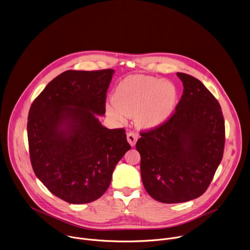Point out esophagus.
<instances>
[{
	"mask_svg": "<svg viewBox=\"0 0 250 250\" xmlns=\"http://www.w3.org/2000/svg\"><path fill=\"white\" fill-rule=\"evenodd\" d=\"M126 138H127V141L128 143L131 145V146H134L136 141H137V138H138V135L134 132V131H129L126 135Z\"/></svg>",
	"mask_w": 250,
	"mask_h": 250,
	"instance_id": "obj_1",
	"label": "esophagus"
}]
</instances>
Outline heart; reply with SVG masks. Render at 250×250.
Returning <instances> with one entry per match:
<instances>
[{"instance_id": "obj_1", "label": "heart", "mask_w": 250, "mask_h": 250, "mask_svg": "<svg viewBox=\"0 0 250 250\" xmlns=\"http://www.w3.org/2000/svg\"><path fill=\"white\" fill-rule=\"evenodd\" d=\"M176 100L175 87L149 76H129L115 91V101L107 105L108 114L119 121L135 116L140 126L152 127L164 123Z\"/></svg>"}]
</instances>
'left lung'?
Here are the masks:
<instances>
[{
	"instance_id": "8db88e82",
	"label": "left lung",
	"mask_w": 250,
	"mask_h": 250,
	"mask_svg": "<svg viewBox=\"0 0 250 250\" xmlns=\"http://www.w3.org/2000/svg\"><path fill=\"white\" fill-rule=\"evenodd\" d=\"M183 94L175 110L161 125L140 131L136 150L148 194L164 204L201 197L221 163L225 122L221 107L203 83L177 73Z\"/></svg>"
}]
</instances>
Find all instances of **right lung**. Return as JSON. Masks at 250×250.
I'll use <instances>...</instances> for the list:
<instances>
[{
    "label": "right lung",
    "mask_w": 250,
    "mask_h": 250,
    "mask_svg": "<svg viewBox=\"0 0 250 250\" xmlns=\"http://www.w3.org/2000/svg\"><path fill=\"white\" fill-rule=\"evenodd\" d=\"M113 69L68 70L33 101L27 122L30 161L36 176L57 198L74 205L99 199L130 145L125 128L108 129L106 112Z\"/></svg>",
    "instance_id": "right-lung-1"
}]
</instances>
